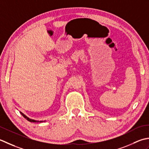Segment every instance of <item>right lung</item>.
Wrapping results in <instances>:
<instances>
[{
  "mask_svg": "<svg viewBox=\"0 0 149 149\" xmlns=\"http://www.w3.org/2000/svg\"><path fill=\"white\" fill-rule=\"evenodd\" d=\"M20 114H22V116L24 117V118H26V119H27V120H28L29 121H31V122H38V121H36V120H32V119H30V118H29L28 117H27L26 116V115L25 114H24L22 113H21V112H20ZM40 122H41V121H40Z\"/></svg>",
  "mask_w": 149,
  "mask_h": 149,
  "instance_id": "right-lung-1",
  "label": "right lung"
}]
</instances>
